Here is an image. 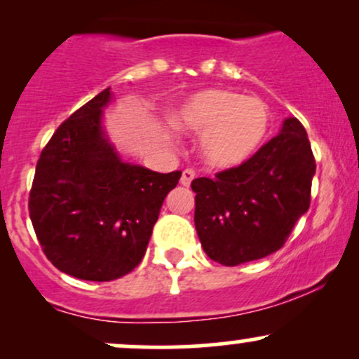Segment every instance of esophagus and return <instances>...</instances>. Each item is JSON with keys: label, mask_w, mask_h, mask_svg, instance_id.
Returning a JSON list of instances; mask_svg holds the SVG:
<instances>
[{"label": "esophagus", "mask_w": 359, "mask_h": 359, "mask_svg": "<svg viewBox=\"0 0 359 359\" xmlns=\"http://www.w3.org/2000/svg\"><path fill=\"white\" fill-rule=\"evenodd\" d=\"M194 179H196V172H194L192 168H185L182 172V177H180V184H182L184 187H189Z\"/></svg>", "instance_id": "esophagus-1"}]
</instances>
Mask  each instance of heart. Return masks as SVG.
I'll return each instance as SVG.
<instances>
[{"mask_svg":"<svg viewBox=\"0 0 359 359\" xmlns=\"http://www.w3.org/2000/svg\"><path fill=\"white\" fill-rule=\"evenodd\" d=\"M170 121L185 135H201L199 150L216 168L240 167L269 135L271 111L265 101L231 89H203L172 109Z\"/></svg>","mask_w":359,"mask_h":359,"instance_id":"b5f03b06","label":"heart"}]
</instances>
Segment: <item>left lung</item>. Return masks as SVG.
<instances>
[{"mask_svg": "<svg viewBox=\"0 0 359 359\" xmlns=\"http://www.w3.org/2000/svg\"><path fill=\"white\" fill-rule=\"evenodd\" d=\"M314 174L306 128L290 116L248 162L214 179H194V222L205 255L236 266L282 248L307 212Z\"/></svg>", "mask_w": 359, "mask_h": 359, "instance_id": "8db88e82", "label": "left lung"}]
</instances>
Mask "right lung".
<instances>
[{"instance_id": "1", "label": "right lung", "mask_w": 359, "mask_h": 359, "mask_svg": "<svg viewBox=\"0 0 359 359\" xmlns=\"http://www.w3.org/2000/svg\"><path fill=\"white\" fill-rule=\"evenodd\" d=\"M113 100L104 89L57 128L28 201L52 265L90 282L119 278L142 262L160 208L182 175L123 160L104 128Z\"/></svg>"}]
</instances>
